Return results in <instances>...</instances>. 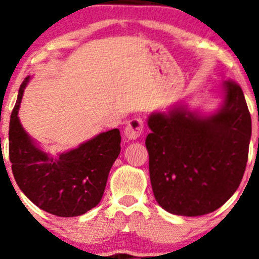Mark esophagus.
Instances as JSON below:
<instances>
[{
  "mask_svg": "<svg viewBox=\"0 0 259 259\" xmlns=\"http://www.w3.org/2000/svg\"><path fill=\"white\" fill-rule=\"evenodd\" d=\"M144 132V122L141 118H132L128 120L127 125L124 128V135L128 140H136L143 135Z\"/></svg>",
  "mask_w": 259,
  "mask_h": 259,
  "instance_id": "obj_1",
  "label": "esophagus"
}]
</instances>
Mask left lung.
Segmentation results:
<instances>
[{"label": "left lung", "mask_w": 259, "mask_h": 259, "mask_svg": "<svg viewBox=\"0 0 259 259\" xmlns=\"http://www.w3.org/2000/svg\"><path fill=\"white\" fill-rule=\"evenodd\" d=\"M218 113L200 119L185 109L152 114L146 136L153 193L166 211L198 217L215 211L239 188L248 162L251 118L242 89L224 83Z\"/></svg>", "instance_id": "left-lung-1"}]
</instances>
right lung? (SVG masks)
Returning <instances> with one entry per match:
<instances>
[{"mask_svg":"<svg viewBox=\"0 0 259 259\" xmlns=\"http://www.w3.org/2000/svg\"><path fill=\"white\" fill-rule=\"evenodd\" d=\"M26 77L10 116L9 158L14 179L36 206L57 217H77L97 206L120 153L118 128L100 134L57 159L36 148L18 118Z\"/></svg>","mask_w":259,"mask_h":259,"instance_id":"1","label":"right lung"}]
</instances>
